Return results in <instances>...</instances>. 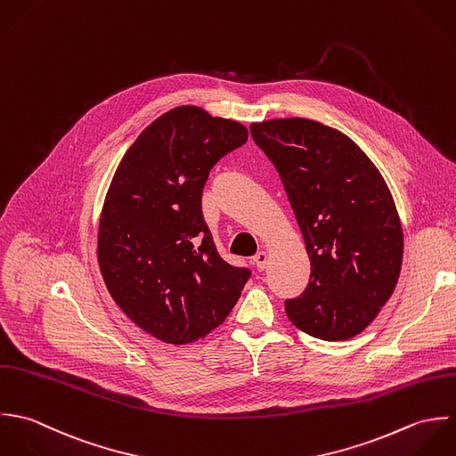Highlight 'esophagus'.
<instances>
[{"label":"esophagus","instance_id":"1","mask_svg":"<svg viewBox=\"0 0 456 456\" xmlns=\"http://www.w3.org/2000/svg\"><path fill=\"white\" fill-rule=\"evenodd\" d=\"M266 263H268V256H266V252H259V254L254 257V265H256L257 272H265Z\"/></svg>","mask_w":456,"mask_h":456}]
</instances>
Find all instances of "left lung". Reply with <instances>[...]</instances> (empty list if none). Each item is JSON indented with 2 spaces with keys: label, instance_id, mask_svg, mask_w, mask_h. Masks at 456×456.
<instances>
[{
  "label": "left lung",
  "instance_id": "left-lung-1",
  "mask_svg": "<svg viewBox=\"0 0 456 456\" xmlns=\"http://www.w3.org/2000/svg\"><path fill=\"white\" fill-rule=\"evenodd\" d=\"M272 160L310 257L305 292L285 301L289 321L335 342L362 333L391 297L403 232L391 191L346 134L305 118L252 123Z\"/></svg>",
  "mask_w": 456,
  "mask_h": 456
}]
</instances>
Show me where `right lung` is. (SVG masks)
Returning a JSON list of instances; mask_svg holds the SVG:
<instances>
[{
  "label": "right lung",
  "instance_id": "obj_1",
  "mask_svg": "<svg viewBox=\"0 0 456 456\" xmlns=\"http://www.w3.org/2000/svg\"><path fill=\"white\" fill-rule=\"evenodd\" d=\"M248 130L182 105L155 119L125 153L105 195L98 265L126 317L166 344H190L220 326L250 278L227 265L202 218L213 166Z\"/></svg>",
  "mask_w": 456,
  "mask_h": 456
}]
</instances>
